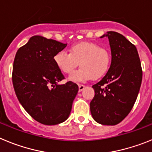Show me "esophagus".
Returning <instances> with one entry per match:
<instances>
[{
    "label": "esophagus",
    "instance_id": "1",
    "mask_svg": "<svg viewBox=\"0 0 152 152\" xmlns=\"http://www.w3.org/2000/svg\"><path fill=\"white\" fill-rule=\"evenodd\" d=\"M78 88H79V91H82L84 89L85 86L83 85V84H78Z\"/></svg>",
    "mask_w": 152,
    "mask_h": 152
}]
</instances>
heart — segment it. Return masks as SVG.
I'll list each match as a JSON object with an SVG mask.
<instances>
[{"instance_id":"1","label":"heart","mask_w":152,"mask_h":152,"mask_svg":"<svg viewBox=\"0 0 152 152\" xmlns=\"http://www.w3.org/2000/svg\"><path fill=\"white\" fill-rule=\"evenodd\" d=\"M53 60L57 68L66 75L72 74L80 64V69L74 72L69 80L82 82L105 75L110 67L111 54L108 49L97 43L82 42L72 45L69 53L65 51L58 52Z\"/></svg>"}]
</instances>
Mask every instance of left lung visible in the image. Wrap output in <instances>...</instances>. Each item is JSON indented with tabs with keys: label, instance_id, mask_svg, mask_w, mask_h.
Returning <instances> with one entry per match:
<instances>
[{
	"label": "left lung",
	"instance_id": "obj_1",
	"mask_svg": "<svg viewBox=\"0 0 152 152\" xmlns=\"http://www.w3.org/2000/svg\"><path fill=\"white\" fill-rule=\"evenodd\" d=\"M110 67L101 80L92 86L95 95L90 103L96 123L114 126L127 116L137 99L142 80V70L136 47L122 34L109 31Z\"/></svg>",
	"mask_w": 152,
	"mask_h": 152
}]
</instances>
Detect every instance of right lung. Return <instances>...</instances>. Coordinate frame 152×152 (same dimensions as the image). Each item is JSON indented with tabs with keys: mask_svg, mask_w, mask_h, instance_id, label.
<instances>
[{
	"mask_svg": "<svg viewBox=\"0 0 152 152\" xmlns=\"http://www.w3.org/2000/svg\"><path fill=\"white\" fill-rule=\"evenodd\" d=\"M67 44L43 36H32L16 53L12 80L18 100L35 120L48 126L66 120L78 92L72 81L58 83L64 75L53 60Z\"/></svg>",
	"mask_w": 152,
	"mask_h": 152,
	"instance_id": "obj_1",
	"label": "right lung"
}]
</instances>
